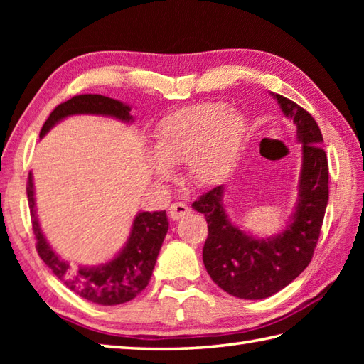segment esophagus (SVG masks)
Instances as JSON below:
<instances>
[{
	"label": "esophagus",
	"instance_id": "obj_1",
	"mask_svg": "<svg viewBox=\"0 0 364 364\" xmlns=\"http://www.w3.org/2000/svg\"><path fill=\"white\" fill-rule=\"evenodd\" d=\"M189 213H191L189 206L181 203V202L173 203L172 206H170V210H168V215H170V219H172V220H180L181 218H184V215H188Z\"/></svg>",
	"mask_w": 364,
	"mask_h": 364
}]
</instances>
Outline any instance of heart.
Returning a JSON list of instances; mask_svg holds the SVG:
<instances>
[{"label":"heart","instance_id":"1","mask_svg":"<svg viewBox=\"0 0 364 364\" xmlns=\"http://www.w3.org/2000/svg\"><path fill=\"white\" fill-rule=\"evenodd\" d=\"M247 137L244 115L220 103H198L167 114L153 131L150 170L158 181H168L172 166L186 162V173L197 186L220 183L241 156Z\"/></svg>","mask_w":364,"mask_h":364}]
</instances>
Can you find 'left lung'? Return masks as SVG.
I'll return each mask as SVG.
<instances>
[{
  "label": "left lung",
  "mask_w": 364,
  "mask_h": 364,
  "mask_svg": "<svg viewBox=\"0 0 364 364\" xmlns=\"http://www.w3.org/2000/svg\"><path fill=\"white\" fill-rule=\"evenodd\" d=\"M270 95L296 125L297 142L301 144L297 202L284 228L269 237L245 233L228 219L223 186L192 203L208 222L203 245L208 274L219 288L245 300L274 296L304 272L313 258L328 203V162L318 123L297 103L274 92Z\"/></svg>",
  "instance_id": "obj_1"
}]
</instances>
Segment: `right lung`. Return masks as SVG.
<instances>
[{
  "instance_id": "right-lung-1",
  "label": "right lung",
  "mask_w": 364,
  "mask_h": 364,
  "mask_svg": "<svg viewBox=\"0 0 364 364\" xmlns=\"http://www.w3.org/2000/svg\"><path fill=\"white\" fill-rule=\"evenodd\" d=\"M129 111V105L109 97L95 94L76 95L67 100L65 103H60L50 114V117L46 119L42 127L41 139L56 123L70 117V115H105V117L122 120L123 123H133L134 119ZM26 192L38 257L68 289L98 305L125 304L145 289L151 278L161 245L164 242L168 230L166 211H142L136 214L128 241L112 259L97 266L75 267L51 249V245L42 233L36 213L34 180L31 172L28 176Z\"/></svg>"
}]
</instances>
